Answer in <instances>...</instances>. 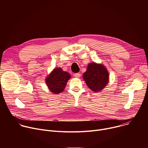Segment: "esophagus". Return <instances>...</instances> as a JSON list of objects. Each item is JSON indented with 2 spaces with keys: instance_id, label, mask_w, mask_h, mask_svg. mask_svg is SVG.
<instances>
[{
  "instance_id": "obj_1",
  "label": "esophagus",
  "mask_w": 148,
  "mask_h": 148,
  "mask_svg": "<svg viewBox=\"0 0 148 148\" xmlns=\"http://www.w3.org/2000/svg\"><path fill=\"white\" fill-rule=\"evenodd\" d=\"M81 76V74L79 73H76L74 74V77H75L76 78H79Z\"/></svg>"
}]
</instances>
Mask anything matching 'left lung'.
<instances>
[{"label": "left lung", "instance_id": "obj_1", "mask_svg": "<svg viewBox=\"0 0 148 148\" xmlns=\"http://www.w3.org/2000/svg\"><path fill=\"white\" fill-rule=\"evenodd\" d=\"M82 77L89 88L94 92L103 90L109 81V73L106 67L94 62L88 65L87 70Z\"/></svg>", "mask_w": 148, "mask_h": 148}]
</instances>
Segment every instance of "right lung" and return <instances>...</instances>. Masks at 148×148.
<instances>
[{
  "instance_id": "obj_1",
  "label": "right lung",
  "mask_w": 148,
  "mask_h": 148,
  "mask_svg": "<svg viewBox=\"0 0 148 148\" xmlns=\"http://www.w3.org/2000/svg\"><path fill=\"white\" fill-rule=\"evenodd\" d=\"M71 75L61 68L54 69L46 78V82L50 91L53 94H59L64 90L67 81Z\"/></svg>"
}]
</instances>
